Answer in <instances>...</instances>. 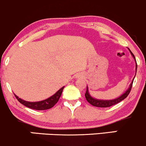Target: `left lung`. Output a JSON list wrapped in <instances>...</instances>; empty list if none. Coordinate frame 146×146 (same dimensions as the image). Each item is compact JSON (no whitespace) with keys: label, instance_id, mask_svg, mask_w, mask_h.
Segmentation results:
<instances>
[{"label":"left lung","instance_id":"8db88e82","mask_svg":"<svg viewBox=\"0 0 146 146\" xmlns=\"http://www.w3.org/2000/svg\"><path fill=\"white\" fill-rule=\"evenodd\" d=\"M128 49H129V48H128ZM129 51H130V53H131L132 58H133L134 59H135V63H136V73H137V64L136 59H135V57L133 55V53H132L131 51H130V49H129ZM135 75H136V73H135ZM134 79H135V78H133V80H132V82L130 83V86H129L128 88L126 90H125V93H123V94H122L121 96L119 97V98H117L116 99H114V100H99V99H96V98H93V97H92L91 95H90L89 92H88V86H87V88H86V93H85V97H86V100H87V101H88V103H90V104L94 106L100 107V108H106V107L112 106L117 104V103H119V102H120L121 101H122V100H124L125 98H127V96H128V95H129V93H130V90H131L132 86V83H133V81H134Z\"/></svg>","mask_w":146,"mask_h":146}]
</instances>
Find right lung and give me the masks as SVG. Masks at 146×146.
<instances>
[{"label":"right lung","instance_id":"1","mask_svg":"<svg viewBox=\"0 0 146 146\" xmlns=\"http://www.w3.org/2000/svg\"><path fill=\"white\" fill-rule=\"evenodd\" d=\"M64 88V86L62 87V88L58 90L54 95H53L52 96L50 97V98L39 102H32L25 101V100H23V99L18 98L16 95L14 94V95L20 103L25 106L28 107V108L37 110H47L49 109V108H51L53 106H54V105L58 102V100H59L60 96H61L62 95V93Z\"/></svg>","mask_w":146,"mask_h":146}]
</instances>
